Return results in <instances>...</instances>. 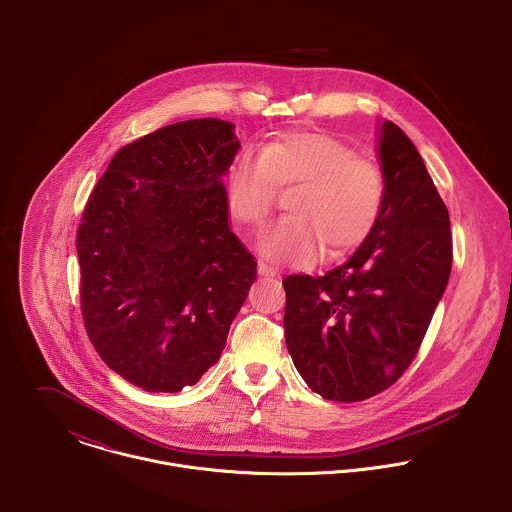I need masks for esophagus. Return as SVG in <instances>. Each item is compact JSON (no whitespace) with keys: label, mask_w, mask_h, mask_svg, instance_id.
<instances>
[{"label":"esophagus","mask_w":512,"mask_h":512,"mask_svg":"<svg viewBox=\"0 0 512 512\" xmlns=\"http://www.w3.org/2000/svg\"><path fill=\"white\" fill-rule=\"evenodd\" d=\"M258 274L260 276H276V270L264 262H258Z\"/></svg>","instance_id":"1"}]
</instances>
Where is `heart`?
Returning a JSON list of instances; mask_svg holds the SVG:
<instances>
[{
	"mask_svg": "<svg viewBox=\"0 0 512 512\" xmlns=\"http://www.w3.org/2000/svg\"><path fill=\"white\" fill-rule=\"evenodd\" d=\"M278 189H295L290 219L260 242L272 262L305 266L321 248L341 254L359 246L380 215L382 171L341 140L321 132H293L252 153H240L224 175L226 205L240 226L258 230L270 219Z\"/></svg>",
	"mask_w": 512,
	"mask_h": 512,
	"instance_id": "heart-1",
	"label": "heart"
}]
</instances>
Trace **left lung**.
<instances>
[{
  "label": "left lung",
  "instance_id": "left-lung-1",
  "mask_svg": "<svg viewBox=\"0 0 512 512\" xmlns=\"http://www.w3.org/2000/svg\"><path fill=\"white\" fill-rule=\"evenodd\" d=\"M380 215L365 242L323 276H288L286 345L307 386L366 400L414 361L451 272L449 213L410 138L378 126Z\"/></svg>",
  "mask_w": 512,
  "mask_h": 512
}]
</instances>
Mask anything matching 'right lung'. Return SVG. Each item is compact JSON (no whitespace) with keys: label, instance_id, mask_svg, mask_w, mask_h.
I'll list each match as a JSON object with an SVG mask.
<instances>
[{"label":"right lung","instance_id":"right-lung-1","mask_svg":"<svg viewBox=\"0 0 512 512\" xmlns=\"http://www.w3.org/2000/svg\"><path fill=\"white\" fill-rule=\"evenodd\" d=\"M234 124L197 118L122 147L76 232L80 307L100 359L146 392H179L220 359L256 280L230 230Z\"/></svg>","mask_w":512,"mask_h":512}]
</instances>
